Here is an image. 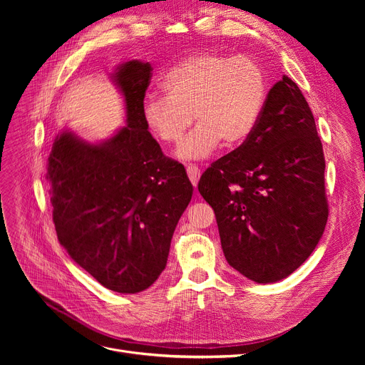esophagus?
I'll use <instances>...</instances> for the list:
<instances>
[{"instance_id": "obj_1", "label": "esophagus", "mask_w": 365, "mask_h": 365, "mask_svg": "<svg viewBox=\"0 0 365 365\" xmlns=\"http://www.w3.org/2000/svg\"><path fill=\"white\" fill-rule=\"evenodd\" d=\"M186 171H187V178H189L190 183H192L194 186H197L198 180L201 178V170L197 165H187Z\"/></svg>"}]
</instances>
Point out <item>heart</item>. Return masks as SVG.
Returning a JSON list of instances; mask_svg holds the SVG:
<instances>
[{"label": "heart", "instance_id": "heart-1", "mask_svg": "<svg viewBox=\"0 0 365 365\" xmlns=\"http://www.w3.org/2000/svg\"><path fill=\"white\" fill-rule=\"evenodd\" d=\"M161 96H149L142 115L157 140L175 145L192 117L198 124L180 143V160H204L222 143L242 145L263 113L269 81L263 66L250 56L202 51L168 69Z\"/></svg>", "mask_w": 365, "mask_h": 365}]
</instances>
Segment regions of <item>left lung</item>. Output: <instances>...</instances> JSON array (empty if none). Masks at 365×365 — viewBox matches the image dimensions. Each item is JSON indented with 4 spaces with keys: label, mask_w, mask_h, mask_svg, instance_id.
I'll return each instance as SVG.
<instances>
[{
    "label": "left lung",
    "mask_w": 365,
    "mask_h": 365,
    "mask_svg": "<svg viewBox=\"0 0 365 365\" xmlns=\"http://www.w3.org/2000/svg\"><path fill=\"white\" fill-rule=\"evenodd\" d=\"M324 170L312 110L284 75L252 136L198 183L235 271L259 284L277 282L312 255L329 217Z\"/></svg>",
    "instance_id": "1"
}]
</instances>
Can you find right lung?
Masks as SVG:
<instances>
[{
	"instance_id": "add662e5",
	"label": "right lung",
	"mask_w": 365,
	"mask_h": 365,
	"mask_svg": "<svg viewBox=\"0 0 365 365\" xmlns=\"http://www.w3.org/2000/svg\"><path fill=\"white\" fill-rule=\"evenodd\" d=\"M150 72L140 61L115 69L125 125L98 143L66 128L47 163L57 240L94 279L123 294L146 290L165 269L194 190L185 167L164 155L143 121Z\"/></svg>"
}]
</instances>
